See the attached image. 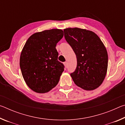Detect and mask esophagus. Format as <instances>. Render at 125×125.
<instances>
[{
  "label": "esophagus",
  "instance_id": "34e87169",
  "mask_svg": "<svg viewBox=\"0 0 125 125\" xmlns=\"http://www.w3.org/2000/svg\"><path fill=\"white\" fill-rule=\"evenodd\" d=\"M64 66H65V68H67V67H68V63H67V62H65L64 63Z\"/></svg>",
  "mask_w": 125,
  "mask_h": 125
}]
</instances>
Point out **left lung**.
Here are the masks:
<instances>
[{
  "label": "left lung",
  "mask_w": 125,
  "mask_h": 125,
  "mask_svg": "<svg viewBox=\"0 0 125 125\" xmlns=\"http://www.w3.org/2000/svg\"><path fill=\"white\" fill-rule=\"evenodd\" d=\"M64 32L77 57V68L71 74L74 83L85 90L98 88L105 79L108 65V55L103 42L95 33L86 29L67 28Z\"/></svg>",
  "instance_id": "1"
}]
</instances>
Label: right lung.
I'll return each mask as SVG.
<instances>
[{
  "label": "right lung",
  "instance_id": "right-lung-1",
  "mask_svg": "<svg viewBox=\"0 0 125 125\" xmlns=\"http://www.w3.org/2000/svg\"><path fill=\"white\" fill-rule=\"evenodd\" d=\"M63 37V31L51 29L33 33L23 47L20 67L27 85L37 93H46L54 88L64 71L58 61L57 43Z\"/></svg>",
  "mask_w": 125,
  "mask_h": 125
}]
</instances>
